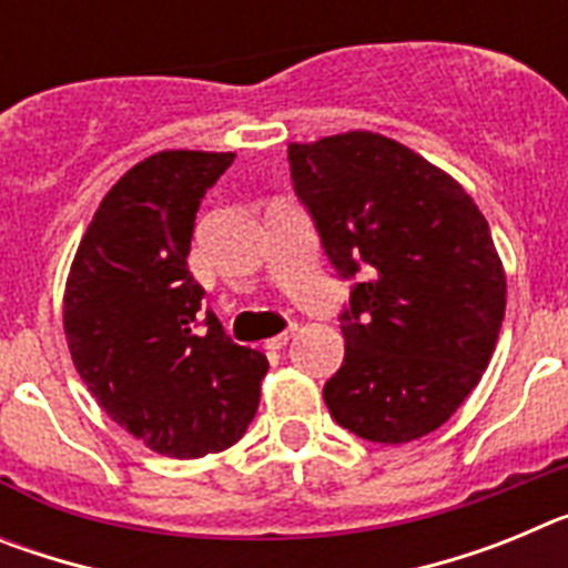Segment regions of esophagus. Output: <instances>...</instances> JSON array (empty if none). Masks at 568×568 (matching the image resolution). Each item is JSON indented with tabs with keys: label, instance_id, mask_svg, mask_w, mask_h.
<instances>
[{
	"label": "esophagus",
	"instance_id": "1",
	"mask_svg": "<svg viewBox=\"0 0 568 568\" xmlns=\"http://www.w3.org/2000/svg\"><path fill=\"white\" fill-rule=\"evenodd\" d=\"M290 338H293V327L284 329V333H281V335H275V338L264 341V346H267V349H281V346L290 344Z\"/></svg>",
	"mask_w": 568,
	"mask_h": 568
}]
</instances>
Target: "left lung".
<instances>
[{
	"instance_id": "left-lung-1",
	"label": "left lung",
	"mask_w": 568,
	"mask_h": 568,
	"mask_svg": "<svg viewBox=\"0 0 568 568\" xmlns=\"http://www.w3.org/2000/svg\"><path fill=\"white\" fill-rule=\"evenodd\" d=\"M290 173L341 278L344 364L324 384L344 429L375 444L435 433L489 366L506 273L453 175L373 130L293 142Z\"/></svg>"
}]
</instances>
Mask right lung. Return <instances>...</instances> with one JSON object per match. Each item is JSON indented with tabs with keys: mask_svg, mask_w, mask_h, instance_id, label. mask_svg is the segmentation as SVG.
Here are the masks:
<instances>
[{
	"mask_svg": "<svg viewBox=\"0 0 568 568\" xmlns=\"http://www.w3.org/2000/svg\"><path fill=\"white\" fill-rule=\"evenodd\" d=\"M233 159L162 150L133 164L93 213L64 284V338L90 395L179 460L247 433L270 366L213 313L202 321L204 290L187 270L199 204Z\"/></svg>",
	"mask_w": 568,
	"mask_h": 568,
	"instance_id": "obj_1",
	"label": "right lung"
}]
</instances>
